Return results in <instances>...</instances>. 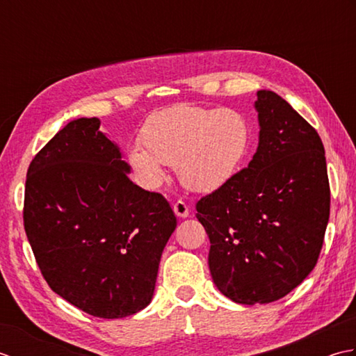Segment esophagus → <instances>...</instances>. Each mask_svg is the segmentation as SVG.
Returning <instances> with one entry per match:
<instances>
[{
	"mask_svg": "<svg viewBox=\"0 0 356 356\" xmlns=\"http://www.w3.org/2000/svg\"><path fill=\"white\" fill-rule=\"evenodd\" d=\"M172 209H174V214H176L180 218H185V217L190 216V208H188L186 203L182 202V200H177L176 203H174Z\"/></svg>",
	"mask_w": 356,
	"mask_h": 356,
	"instance_id": "obj_1",
	"label": "esophagus"
}]
</instances>
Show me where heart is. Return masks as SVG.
<instances>
[{
    "instance_id": "heart-1",
    "label": "heart",
    "mask_w": 356,
    "mask_h": 356,
    "mask_svg": "<svg viewBox=\"0 0 356 356\" xmlns=\"http://www.w3.org/2000/svg\"><path fill=\"white\" fill-rule=\"evenodd\" d=\"M142 142L146 148L130 147L127 159L143 186L157 188L166 177L165 165H176L180 184L207 194L237 172L251 143V125L238 110L180 104L149 116Z\"/></svg>"
}]
</instances>
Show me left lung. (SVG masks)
Returning <instances> with one entry per match:
<instances>
[{
  "instance_id": "left-lung-1",
  "label": "left lung",
  "mask_w": 356,
  "mask_h": 356,
  "mask_svg": "<svg viewBox=\"0 0 356 356\" xmlns=\"http://www.w3.org/2000/svg\"><path fill=\"white\" fill-rule=\"evenodd\" d=\"M259 147L248 168L197 202L209 270L240 305L283 298L311 274L330 211L324 147L282 96L259 90Z\"/></svg>"
}]
</instances>
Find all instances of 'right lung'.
I'll use <instances>...</instances> for the list:
<instances>
[{
	"instance_id": "add662e5",
	"label": "right lung",
	"mask_w": 356,
	"mask_h": 356,
	"mask_svg": "<svg viewBox=\"0 0 356 356\" xmlns=\"http://www.w3.org/2000/svg\"><path fill=\"white\" fill-rule=\"evenodd\" d=\"M97 118L70 120L29 166L24 228L45 282L99 318H124L154 295L177 226L170 203L134 185Z\"/></svg>"
}]
</instances>
